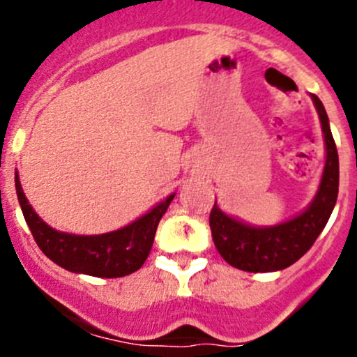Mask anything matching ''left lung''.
Here are the masks:
<instances>
[{
    "mask_svg": "<svg viewBox=\"0 0 357 357\" xmlns=\"http://www.w3.org/2000/svg\"><path fill=\"white\" fill-rule=\"evenodd\" d=\"M311 98L321 121L326 145L325 171L318 193L297 218L266 228L229 218L214 204L208 218L212 240L221 257L233 268L248 273H269L289 268L312 247L332 215L338 195V153L325 107L316 95Z\"/></svg>",
    "mask_w": 357,
    "mask_h": 357,
    "instance_id": "8db88e82",
    "label": "left lung"
}]
</instances>
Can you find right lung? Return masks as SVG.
I'll list each match as a JSON object with an SVG mask.
<instances>
[{
  "instance_id": "right-lung-1",
  "label": "right lung",
  "mask_w": 357,
  "mask_h": 357,
  "mask_svg": "<svg viewBox=\"0 0 357 357\" xmlns=\"http://www.w3.org/2000/svg\"><path fill=\"white\" fill-rule=\"evenodd\" d=\"M15 190L25 222L43 254L67 271L98 278H121L142 268L152 250L158 221L174 199L172 193L145 215L117 231L88 236L50 228L29 205L19 174H15Z\"/></svg>"
}]
</instances>
